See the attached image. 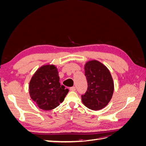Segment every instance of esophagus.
<instances>
[{"label": "esophagus", "instance_id": "34e87169", "mask_svg": "<svg viewBox=\"0 0 146 146\" xmlns=\"http://www.w3.org/2000/svg\"><path fill=\"white\" fill-rule=\"evenodd\" d=\"M70 91H76V88L75 86H72L70 88Z\"/></svg>", "mask_w": 146, "mask_h": 146}]
</instances>
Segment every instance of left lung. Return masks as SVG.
I'll use <instances>...</instances> for the list:
<instances>
[{"label": "left lung", "mask_w": 146, "mask_h": 146, "mask_svg": "<svg viewBox=\"0 0 146 146\" xmlns=\"http://www.w3.org/2000/svg\"><path fill=\"white\" fill-rule=\"evenodd\" d=\"M88 89L82 95L83 104L92 110H99L108 105L114 91V83L109 70L96 60L90 61L85 66Z\"/></svg>", "instance_id": "1"}]
</instances>
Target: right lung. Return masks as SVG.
I'll return each mask as SVG.
<instances>
[{
  "mask_svg": "<svg viewBox=\"0 0 146 146\" xmlns=\"http://www.w3.org/2000/svg\"><path fill=\"white\" fill-rule=\"evenodd\" d=\"M69 90L60 85L58 69L54 65L39 68L30 82L31 98L43 110H51L62 103Z\"/></svg>",
  "mask_w": 146,
  "mask_h": 146,
  "instance_id": "obj_1",
  "label": "right lung"
}]
</instances>
